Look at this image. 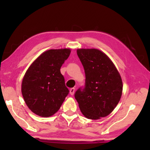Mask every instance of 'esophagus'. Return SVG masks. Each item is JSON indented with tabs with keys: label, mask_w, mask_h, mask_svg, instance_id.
<instances>
[{
	"label": "esophagus",
	"mask_w": 150,
	"mask_h": 150,
	"mask_svg": "<svg viewBox=\"0 0 150 150\" xmlns=\"http://www.w3.org/2000/svg\"><path fill=\"white\" fill-rule=\"evenodd\" d=\"M75 91V88H71V89L69 90V93L71 94V95H74Z\"/></svg>",
	"instance_id": "1"
}]
</instances>
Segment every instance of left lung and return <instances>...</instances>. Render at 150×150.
<instances>
[{
    "label": "left lung",
    "mask_w": 150,
    "mask_h": 150,
    "mask_svg": "<svg viewBox=\"0 0 150 150\" xmlns=\"http://www.w3.org/2000/svg\"><path fill=\"white\" fill-rule=\"evenodd\" d=\"M84 67L85 85L75 93L81 112L86 118L98 120L113 111L120 100L122 81L115 65L97 49H78Z\"/></svg>",
    "instance_id": "left-lung-1"
}]
</instances>
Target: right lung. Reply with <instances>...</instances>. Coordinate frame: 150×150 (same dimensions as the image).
Wrapping results in <instances>:
<instances>
[{"instance_id": "right-lung-1", "label": "right lung", "mask_w": 150, "mask_h": 150, "mask_svg": "<svg viewBox=\"0 0 150 150\" xmlns=\"http://www.w3.org/2000/svg\"><path fill=\"white\" fill-rule=\"evenodd\" d=\"M70 49L50 50L30 66L22 82V94L31 111L49 117L59 110L69 89L60 68L69 57Z\"/></svg>"}]
</instances>
